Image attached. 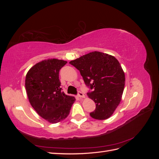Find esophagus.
I'll return each mask as SVG.
<instances>
[{
	"label": "esophagus",
	"instance_id": "esophagus-1",
	"mask_svg": "<svg viewBox=\"0 0 159 159\" xmlns=\"http://www.w3.org/2000/svg\"><path fill=\"white\" fill-rule=\"evenodd\" d=\"M78 96V97H79L80 99H81V98H85V95H84L83 93H81V91H79Z\"/></svg>",
	"mask_w": 159,
	"mask_h": 159
}]
</instances>
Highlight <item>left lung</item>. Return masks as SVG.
Returning a JSON list of instances; mask_svg holds the SVG:
<instances>
[{"label": "left lung", "instance_id": "obj_1", "mask_svg": "<svg viewBox=\"0 0 159 159\" xmlns=\"http://www.w3.org/2000/svg\"><path fill=\"white\" fill-rule=\"evenodd\" d=\"M78 69L84 82L93 91L88 97L96 105L90 116L98 120L109 118L119 105L125 75L119 61L111 55L94 51L70 61Z\"/></svg>", "mask_w": 159, "mask_h": 159}]
</instances>
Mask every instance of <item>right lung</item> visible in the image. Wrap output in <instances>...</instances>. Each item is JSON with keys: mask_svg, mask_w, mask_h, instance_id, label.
<instances>
[{"mask_svg": "<svg viewBox=\"0 0 159 159\" xmlns=\"http://www.w3.org/2000/svg\"><path fill=\"white\" fill-rule=\"evenodd\" d=\"M66 63L55 58L42 60L33 66L26 75L25 88L30 105L50 123H58L68 117L75 101L60 88L59 71Z\"/></svg>", "mask_w": 159, "mask_h": 159, "instance_id": "right-lung-1", "label": "right lung"}]
</instances>
